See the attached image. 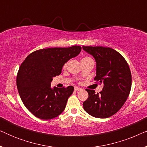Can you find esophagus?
Returning a JSON list of instances; mask_svg holds the SVG:
<instances>
[{
  "instance_id": "obj_1",
  "label": "esophagus",
  "mask_w": 147,
  "mask_h": 147,
  "mask_svg": "<svg viewBox=\"0 0 147 147\" xmlns=\"http://www.w3.org/2000/svg\"><path fill=\"white\" fill-rule=\"evenodd\" d=\"M75 91H76V92H78V91H80V90H82V88H78V87H76L75 88Z\"/></svg>"
}]
</instances>
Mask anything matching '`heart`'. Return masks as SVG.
<instances>
[{
    "label": "heart",
    "mask_w": 147,
    "mask_h": 147,
    "mask_svg": "<svg viewBox=\"0 0 147 147\" xmlns=\"http://www.w3.org/2000/svg\"><path fill=\"white\" fill-rule=\"evenodd\" d=\"M92 59V58H90L89 57H84L82 60H86V59ZM66 67V63L63 65V67Z\"/></svg>",
    "instance_id": "b5f03b06"
}]
</instances>
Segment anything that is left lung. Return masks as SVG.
<instances>
[{
	"label": "left lung",
	"mask_w": 147,
	"mask_h": 147,
	"mask_svg": "<svg viewBox=\"0 0 147 147\" xmlns=\"http://www.w3.org/2000/svg\"><path fill=\"white\" fill-rule=\"evenodd\" d=\"M96 62L94 80L104 84L102 91L86 89L88 98L84 102L85 111L94 117L105 118L116 114L129 95L132 76L129 66L121 54L112 48L102 46H83Z\"/></svg>",
	"instance_id": "1"
}]
</instances>
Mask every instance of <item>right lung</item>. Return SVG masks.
<instances>
[{
    "mask_svg": "<svg viewBox=\"0 0 147 147\" xmlns=\"http://www.w3.org/2000/svg\"><path fill=\"white\" fill-rule=\"evenodd\" d=\"M80 46L39 49L26 57L20 66L17 86L25 107L36 117L50 120L65 109L74 88H51L53 78L59 76L64 64L81 51Z\"/></svg>",
    "mask_w": 147,
    "mask_h": 147,
    "instance_id": "1",
    "label": "right lung"
}]
</instances>
